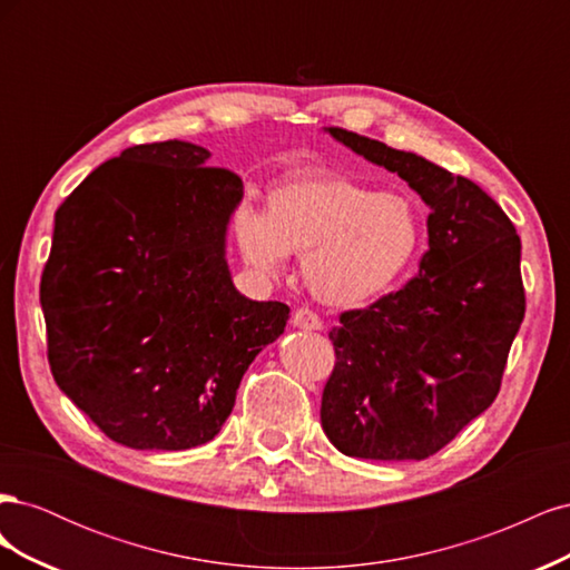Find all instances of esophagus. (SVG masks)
<instances>
[{"label":"esophagus","instance_id":"obj_1","mask_svg":"<svg viewBox=\"0 0 570 570\" xmlns=\"http://www.w3.org/2000/svg\"><path fill=\"white\" fill-rule=\"evenodd\" d=\"M292 325L299 327V331H321L323 327L321 318L312 312V308H297L295 316H292Z\"/></svg>","mask_w":570,"mask_h":570}]
</instances>
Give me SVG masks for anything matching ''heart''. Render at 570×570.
Segmentation results:
<instances>
[{
  "label": "heart",
  "mask_w": 570,
  "mask_h": 570,
  "mask_svg": "<svg viewBox=\"0 0 570 570\" xmlns=\"http://www.w3.org/2000/svg\"><path fill=\"white\" fill-rule=\"evenodd\" d=\"M423 214L406 195L342 174H304L275 185L266 212L245 204L235 239L245 262L264 275L304 254V281L327 306L356 308L381 299L416 262Z\"/></svg>",
  "instance_id": "b5f03b06"
}]
</instances>
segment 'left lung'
<instances>
[{"label":"left lung","mask_w":570,"mask_h":570,"mask_svg":"<svg viewBox=\"0 0 570 570\" xmlns=\"http://www.w3.org/2000/svg\"><path fill=\"white\" fill-rule=\"evenodd\" d=\"M325 132L406 180L430 216L416 278L342 314L331 333L323 433L347 456L421 461L494 402L525 316L521 237L469 178L364 135Z\"/></svg>","instance_id":"obj_1"}]
</instances>
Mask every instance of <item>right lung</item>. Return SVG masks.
<instances>
[{
	"instance_id": "1",
	"label": "right lung",
	"mask_w": 570,
	"mask_h": 570,
	"mask_svg": "<svg viewBox=\"0 0 570 570\" xmlns=\"http://www.w3.org/2000/svg\"><path fill=\"white\" fill-rule=\"evenodd\" d=\"M185 140L95 168L55 216L40 283L59 390L114 442L180 452L230 416L289 306L233 285L228 226L243 180Z\"/></svg>"
}]
</instances>
